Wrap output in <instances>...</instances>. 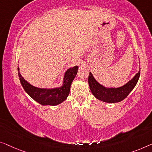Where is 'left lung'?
<instances>
[{"mask_svg": "<svg viewBox=\"0 0 152 152\" xmlns=\"http://www.w3.org/2000/svg\"><path fill=\"white\" fill-rule=\"evenodd\" d=\"M140 70L133 78L122 87L118 88H107L100 85L96 80L92 74L89 73L88 83L93 95L97 99L107 103L119 102L125 99L132 91L139 80Z\"/></svg>", "mask_w": 152, "mask_h": 152, "instance_id": "left-lung-1", "label": "left lung"}]
</instances>
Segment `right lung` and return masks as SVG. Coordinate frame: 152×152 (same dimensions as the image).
<instances>
[{
	"label": "right lung",
	"instance_id": "add662e5",
	"mask_svg": "<svg viewBox=\"0 0 152 152\" xmlns=\"http://www.w3.org/2000/svg\"><path fill=\"white\" fill-rule=\"evenodd\" d=\"M78 69V66H74L70 67L65 72L61 87L54 89H42L34 87L24 80L20 73L19 67H18V76L24 91L34 100L43 106H56L67 99L69 96L72 83L76 77Z\"/></svg>",
	"mask_w": 152,
	"mask_h": 152
}]
</instances>
